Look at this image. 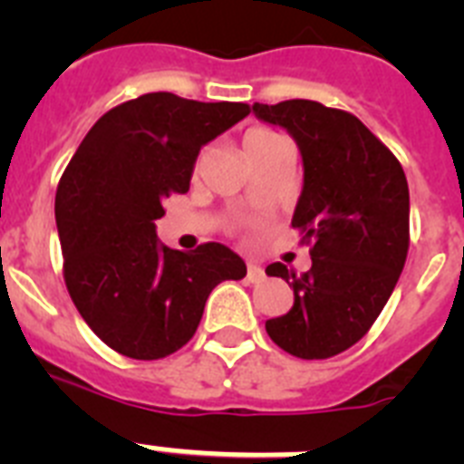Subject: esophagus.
Wrapping results in <instances>:
<instances>
[{"instance_id":"esophagus-1","label":"esophagus","mask_w":464,"mask_h":464,"mask_svg":"<svg viewBox=\"0 0 464 464\" xmlns=\"http://www.w3.org/2000/svg\"><path fill=\"white\" fill-rule=\"evenodd\" d=\"M246 276H248V281L257 283L265 278V269H262L257 262H248V272H246Z\"/></svg>"}]
</instances>
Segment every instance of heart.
I'll return each instance as SVG.
<instances>
[{
    "mask_svg": "<svg viewBox=\"0 0 464 464\" xmlns=\"http://www.w3.org/2000/svg\"><path fill=\"white\" fill-rule=\"evenodd\" d=\"M276 139H281V137H278V134H274V132H269V130H253V132H248V134H246V139H244L246 158H251L256 150H260L262 146H267V143L276 141Z\"/></svg>",
    "mask_w": 464,
    "mask_h": 464,
    "instance_id": "obj_1",
    "label": "heart"
}]
</instances>
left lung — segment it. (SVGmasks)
<instances>
[{"mask_svg":"<svg viewBox=\"0 0 464 464\" xmlns=\"http://www.w3.org/2000/svg\"><path fill=\"white\" fill-rule=\"evenodd\" d=\"M262 122L297 143L304 183L293 227L311 241L302 276L269 265L295 293L288 314L265 323L276 346L302 360L342 353L367 334L392 295L409 251V186L395 155L355 116L311 100L253 104Z\"/></svg>","mask_w":464,"mask_h":464,"instance_id":"8db88e82","label":"left lung"}]
</instances>
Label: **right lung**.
Here are the masks:
<instances>
[{
  "instance_id": "obj_1",
  "label": "right lung",
  "mask_w": 464,
  "mask_h": 464,
  "mask_svg": "<svg viewBox=\"0 0 464 464\" xmlns=\"http://www.w3.org/2000/svg\"><path fill=\"white\" fill-rule=\"evenodd\" d=\"M251 106L149 92L85 134L55 195L64 283L90 330L134 360L186 346L211 290L246 276L223 244L174 251L155 235L171 192H188L197 155Z\"/></svg>"
}]
</instances>
